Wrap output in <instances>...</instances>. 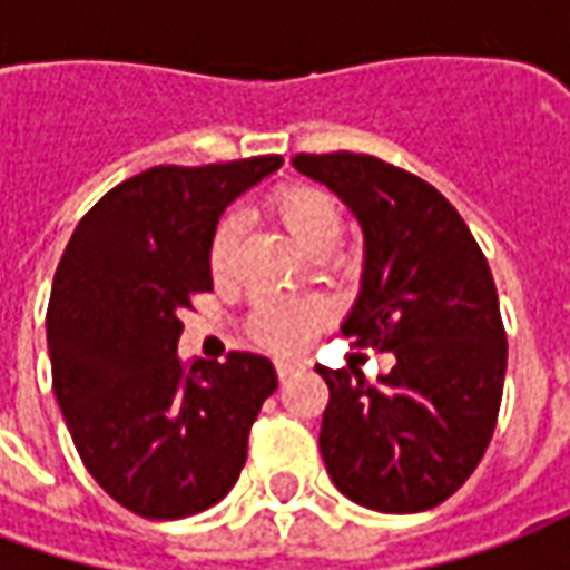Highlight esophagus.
Instances as JSON below:
<instances>
[{
	"mask_svg": "<svg viewBox=\"0 0 570 570\" xmlns=\"http://www.w3.org/2000/svg\"><path fill=\"white\" fill-rule=\"evenodd\" d=\"M298 370H305V363H298V360H277V363H274V372H277V379H281V382L289 379V375Z\"/></svg>",
	"mask_w": 570,
	"mask_h": 570,
	"instance_id": "esophagus-1",
	"label": "esophagus"
}]
</instances>
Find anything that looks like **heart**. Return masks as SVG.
Returning a JSON list of instances; mask_svg holds the SVG:
<instances>
[{
	"label": "heart",
	"mask_w": 570,
	"mask_h": 570,
	"mask_svg": "<svg viewBox=\"0 0 570 570\" xmlns=\"http://www.w3.org/2000/svg\"><path fill=\"white\" fill-rule=\"evenodd\" d=\"M268 210L286 235L311 256H326L338 244L345 228L342 200L333 191L311 183H289L268 198ZM237 249L235 219H223L213 228L207 244V265L216 281L232 272ZM326 321V305L321 302H286V298H259L247 314V335L268 351H298L311 333Z\"/></svg>",
	"instance_id": "b5f03b06"
}]
</instances>
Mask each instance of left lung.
I'll return each instance as SVG.
<instances>
[{
  "instance_id": "left-lung-1",
  "label": "left lung",
  "mask_w": 570,
  "mask_h": 570,
  "mask_svg": "<svg viewBox=\"0 0 570 570\" xmlns=\"http://www.w3.org/2000/svg\"><path fill=\"white\" fill-rule=\"evenodd\" d=\"M293 164L363 225V286L342 333L396 357L379 384L354 366H317L330 387L323 464L360 507L430 510L476 470L501 412L507 333L485 253L461 213L403 167L354 151H302Z\"/></svg>"
}]
</instances>
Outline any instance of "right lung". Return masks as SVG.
Listing matches in <instances>:
<instances>
[{
  "mask_svg": "<svg viewBox=\"0 0 570 570\" xmlns=\"http://www.w3.org/2000/svg\"><path fill=\"white\" fill-rule=\"evenodd\" d=\"M281 155L158 164L81 216L48 302L51 384L100 489L142 519H186L223 501L247 464L249 428L277 375L259 354L195 360L183 314L210 293L207 244L223 210Z\"/></svg>",
  "mask_w": 570,
  "mask_h": 570,
  "instance_id": "1",
  "label": "right lung"
}]
</instances>
